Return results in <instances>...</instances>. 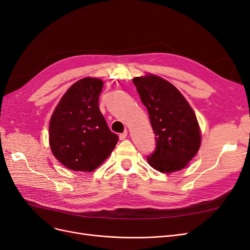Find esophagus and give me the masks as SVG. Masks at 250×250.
Listing matches in <instances>:
<instances>
[{
	"instance_id": "esophagus-1",
	"label": "esophagus",
	"mask_w": 250,
	"mask_h": 250,
	"mask_svg": "<svg viewBox=\"0 0 250 250\" xmlns=\"http://www.w3.org/2000/svg\"><path fill=\"white\" fill-rule=\"evenodd\" d=\"M126 136H127V131H125L124 133H122V134L119 135V139L120 140H125L126 138Z\"/></svg>"
}]
</instances>
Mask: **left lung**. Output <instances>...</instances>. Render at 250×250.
<instances>
[{
	"instance_id": "left-lung-1",
	"label": "left lung",
	"mask_w": 250,
	"mask_h": 250,
	"mask_svg": "<svg viewBox=\"0 0 250 250\" xmlns=\"http://www.w3.org/2000/svg\"><path fill=\"white\" fill-rule=\"evenodd\" d=\"M146 107L156 134L157 148L148 164L163 173L179 171L194 158L201 144V132L194 111L180 90L156 75L133 78Z\"/></svg>"
}]
</instances>
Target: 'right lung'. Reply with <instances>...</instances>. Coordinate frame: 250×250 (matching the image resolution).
Here are the masks:
<instances>
[{
	"label": "right lung",
	"instance_id": "right-lung-1",
	"mask_svg": "<svg viewBox=\"0 0 250 250\" xmlns=\"http://www.w3.org/2000/svg\"><path fill=\"white\" fill-rule=\"evenodd\" d=\"M103 85L98 78L79 80L63 94L51 116V150L70 170L93 171L107 160L118 141L100 111Z\"/></svg>",
	"mask_w": 250,
	"mask_h": 250
}]
</instances>
